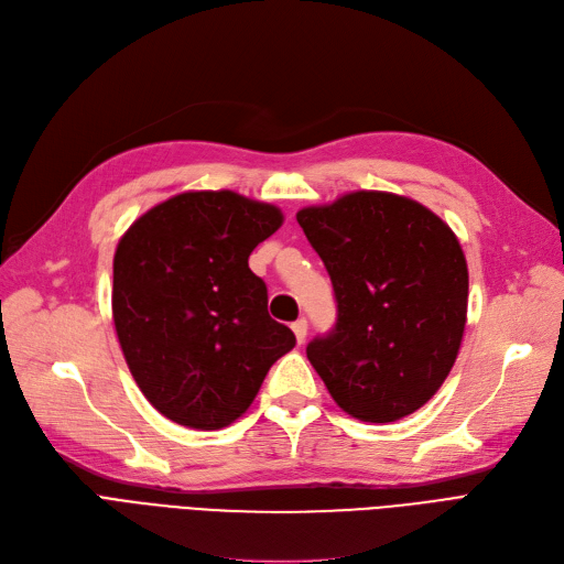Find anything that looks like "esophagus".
Wrapping results in <instances>:
<instances>
[{
  "label": "esophagus",
  "mask_w": 564,
  "mask_h": 564,
  "mask_svg": "<svg viewBox=\"0 0 564 564\" xmlns=\"http://www.w3.org/2000/svg\"><path fill=\"white\" fill-rule=\"evenodd\" d=\"M306 329H308L306 318H300V321L293 323V332H295V337H297L300 344H304V339H306Z\"/></svg>",
  "instance_id": "34e87169"
}]
</instances>
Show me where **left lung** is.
<instances>
[{"label": "left lung", "instance_id": "1", "mask_svg": "<svg viewBox=\"0 0 564 564\" xmlns=\"http://www.w3.org/2000/svg\"><path fill=\"white\" fill-rule=\"evenodd\" d=\"M337 300L332 332L306 358L332 400L365 423H392L442 388L460 350L469 274L460 241L430 208L358 191L297 214Z\"/></svg>", "mask_w": 564, "mask_h": 564}]
</instances>
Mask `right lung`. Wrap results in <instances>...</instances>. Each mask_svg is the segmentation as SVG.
Instances as JSON below:
<instances>
[{
  "mask_svg": "<svg viewBox=\"0 0 564 564\" xmlns=\"http://www.w3.org/2000/svg\"><path fill=\"white\" fill-rule=\"evenodd\" d=\"M276 206L232 191L181 193L145 212L113 258V323L143 398L164 419L220 430L253 404L293 329L267 311L248 267L276 232Z\"/></svg>",
  "mask_w": 564,
  "mask_h": 564,
  "instance_id": "right-lung-1",
  "label": "right lung"
}]
</instances>
